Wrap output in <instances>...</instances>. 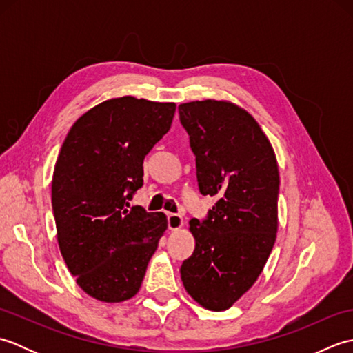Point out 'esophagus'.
<instances>
[{"label": "esophagus", "mask_w": 353, "mask_h": 353, "mask_svg": "<svg viewBox=\"0 0 353 353\" xmlns=\"http://www.w3.org/2000/svg\"><path fill=\"white\" fill-rule=\"evenodd\" d=\"M167 221H168V229L170 230H179L183 226V219L177 214H168Z\"/></svg>", "instance_id": "obj_1"}]
</instances>
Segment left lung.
I'll use <instances>...</instances> for the list:
<instances>
[{
	"mask_svg": "<svg viewBox=\"0 0 353 353\" xmlns=\"http://www.w3.org/2000/svg\"><path fill=\"white\" fill-rule=\"evenodd\" d=\"M179 117L196 156L200 194L216 197L205 220L190 221L196 249L181 277L194 301L223 311L256 282L272 253L279 170L259 124L234 103H185Z\"/></svg>",
	"mask_w": 353,
	"mask_h": 353,
	"instance_id": "left-lung-1",
	"label": "left lung"
}]
</instances>
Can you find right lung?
Here are the masks:
<instances>
[{
	"instance_id": "right-lung-1",
	"label": "right lung",
	"mask_w": 353,
	"mask_h": 353,
	"mask_svg": "<svg viewBox=\"0 0 353 353\" xmlns=\"http://www.w3.org/2000/svg\"><path fill=\"white\" fill-rule=\"evenodd\" d=\"M174 103L119 97L97 104L66 134L51 182L57 241L79 287L115 303L141 288L167 216L129 208L144 157L170 130Z\"/></svg>"
}]
</instances>
